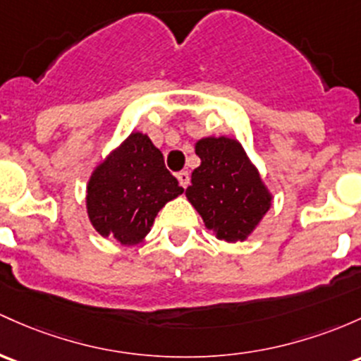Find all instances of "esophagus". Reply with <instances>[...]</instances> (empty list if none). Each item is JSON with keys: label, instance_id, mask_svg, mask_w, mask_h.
Listing matches in <instances>:
<instances>
[{"label": "esophagus", "instance_id": "34e87169", "mask_svg": "<svg viewBox=\"0 0 361 361\" xmlns=\"http://www.w3.org/2000/svg\"><path fill=\"white\" fill-rule=\"evenodd\" d=\"M176 178H178V181H180L181 187L183 188L188 187V183H190V173L188 171H180L176 174Z\"/></svg>", "mask_w": 361, "mask_h": 361}]
</instances>
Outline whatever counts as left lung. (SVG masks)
Wrapping results in <instances>:
<instances>
[{
	"instance_id": "8db88e82",
	"label": "left lung",
	"mask_w": 361,
	"mask_h": 361,
	"mask_svg": "<svg viewBox=\"0 0 361 361\" xmlns=\"http://www.w3.org/2000/svg\"><path fill=\"white\" fill-rule=\"evenodd\" d=\"M195 154L200 166L185 192L188 202L217 240L245 241L272 207L271 190L236 138L204 137Z\"/></svg>"
}]
</instances>
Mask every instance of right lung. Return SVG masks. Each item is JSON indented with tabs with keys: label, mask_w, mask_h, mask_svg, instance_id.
I'll return each mask as SVG.
<instances>
[{
	"label": "right lung",
	"mask_w": 361,
	"mask_h": 361,
	"mask_svg": "<svg viewBox=\"0 0 361 361\" xmlns=\"http://www.w3.org/2000/svg\"><path fill=\"white\" fill-rule=\"evenodd\" d=\"M181 193L147 133L132 132L90 174L87 216L102 238L135 247L149 235L157 212Z\"/></svg>",
	"instance_id": "add662e5"
}]
</instances>
